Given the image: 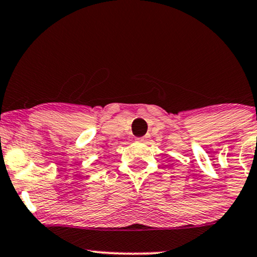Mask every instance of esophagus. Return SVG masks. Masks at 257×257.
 I'll use <instances>...</instances> for the list:
<instances>
[{
    "instance_id": "obj_1",
    "label": "esophagus",
    "mask_w": 257,
    "mask_h": 257,
    "mask_svg": "<svg viewBox=\"0 0 257 257\" xmlns=\"http://www.w3.org/2000/svg\"><path fill=\"white\" fill-rule=\"evenodd\" d=\"M148 140V137H142V138H137V141L139 142H146Z\"/></svg>"
}]
</instances>
